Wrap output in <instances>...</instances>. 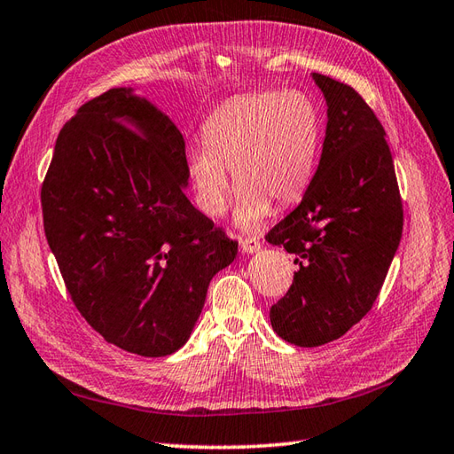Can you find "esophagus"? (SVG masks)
Here are the masks:
<instances>
[{
    "label": "esophagus",
    "mask_w": 454,
    "mask_h": 454,
    "mask_svg": "<svg viewBox=\"0 0 454 454\" xmlns=\"http://www.w3.org/2000/svg\"><path fill=\"white\" fill-rule=\"evenodd\" d=\"M240 251L247 253V254H254V253H258V251H261V240H258V239H253V237H248V239H240Z\"/></svg>",
    "instance_id": "obj_1"
}]
</instances>
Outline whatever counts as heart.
<instances>
[{"mask_svg": "<svg viewBox=\"0 0 454 454\" xmlns=\"http://www.w3.org/2000/svg\"><path fill=\"white\" fill-rule=\"evenodd\" d=\"M203 145L188 153L186 174L198 207L225 214L231 178L239 188L235 223L254 231L309 188L321 151V115L298 90L254 91L225 101L201 127Z\"/></svg>", "mask_w": 454, "mask_h": 454, "instance_id": "b5f03b06", "label": "heart"}]
</instances>
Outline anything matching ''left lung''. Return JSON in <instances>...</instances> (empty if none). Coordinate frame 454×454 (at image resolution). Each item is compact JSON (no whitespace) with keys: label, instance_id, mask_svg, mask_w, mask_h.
<instances>
[{"label":"left lung","instance_id":"left-lung-1","mask_svg":"<svg viewBox=\"0 0 454 454\" xmlns=\"http://www.w3.org/2000/svg\"><path fill=\"white\" fill-rule=\"evenodd\" d=\"M327 104L321 160L300 206L266 240L292 253L294 282L270 308L298 347L331 343L363 319L402 239L403 209L384 127L356 91L311 74Z\"/></svg>","mask_w":454,"mask_h":454}]
</instances>
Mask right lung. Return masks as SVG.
I'll return each mask as SVG.
<instances>
[{
    "mask_svg": "<svg viewBox=\"0 0 454 454\" xmlns=\"http://www.w3.org/2000/svg\"><path fill=\"white\" fill-rule=\"evenodd\" d=\"M180 129L133 88H114L62 127L41 190L44 235L78 311L141 356L186 345L209 282L237 240L186 196Z\"/></svg>",
    "mask_w": 454,
    "mask_h": 454,
    "instance_id": "obj_1",
    "label": "right lung"
}]
</instances>
